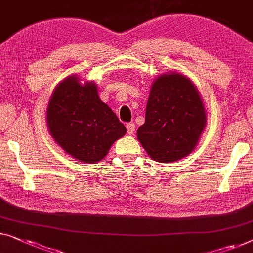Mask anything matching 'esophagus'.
I'll list each match as a JSON object with an SVG mask.
<instances>
[{"label":"esophagus","mask_w":253,"mask_h":253,"mask_svg":"<svg viewBox=\"0 0 253 253\" xmlns=\"http://www.w3.org/2000/svg\"><path fill=\"white\" fill-rule=\"evenodd\" d=\"M134 130H135V124H134L133 122L126 123V131H127V133H129V134H133Z\"/></svg>","instance_id":"obj_1"}]
</instances>
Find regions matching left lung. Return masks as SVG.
I'll use <instances>...</instances> for the list:
<instances>
[{
	"label": "left lung",
	"mask_w": 253,
	"mask_h": 253,
	"mask_svg": "<svg viewBox=\"0 0 253 253\" xmlns=\"http://www.w3.org/2000/svg\"><path fill=\"white\" fill-rule=\"evenodd\" d=\"M206 120L203 101L187 78L178 73L161 75L152 85L137 137L153 160L173 162L195 148Z\"/></svg>",
	"instance_id": "8db88e82"
}]
</instances>
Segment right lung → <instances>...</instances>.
<instances>
[{
  "instance_id": "obj_1",
  "label": "right lung",
  "mask_w": 253,
  "mask_h": 253,
  "mask_svg": "<svg viewBox=\"0 0 253 253\" xmlns=\"http://www.w3.org/2000/svg\"><path fill=\"white\" fill-rule=\"evenodd\" d=\"M46 113L47 126L57 144L85 163L104 159L113 142L126 132L114 112L100 100L94 83L82 86L76 76L65 79L56 87Z\"/></svg>"
}]
</instances>
